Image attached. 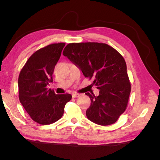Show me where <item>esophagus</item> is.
I'll return each mask as SVG.
<instances>
[{
	"label": "esophagus",
	"instance_id": "obj_1",
	"mask_svg": "<svg viewBox=\"0 0 160 160\" xmlns=\"http://www.w3.org/2000/svg\"><path fill=\"white\" fill-rule=\"evenodd\" d=\"M80 96V94H79V93H73L72 95V97L73 98H78V97H79Z\"/></svg>",
	"mask_w": 160,
	"mask_h": 160
}]
</instances>
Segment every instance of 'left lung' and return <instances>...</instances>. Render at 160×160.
Returning <instances> with one entry per match:
<instances>
[{
	"label": "left lung",
	"mask_w": 160,
	"mask_h": 160,
	"mask_svg": "<svg viewBox=\"0 0 160 160\" xmlns=\"http://www.w3.org/2000/svg\"><path fill=\"white\" fill-rule=\"evenodd\" d=\"M91 79L99 95L86 93L91 99L88 118L96 124L109 125L117 122L127 109L131 83L124 58L114 48L102 42H72L62 52Z\"/></svg>",
	"instance_id": "obj_1"
}]
</instances>
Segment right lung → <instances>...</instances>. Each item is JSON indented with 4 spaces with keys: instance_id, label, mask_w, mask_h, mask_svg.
<instances>
[{
    "instance_id": "obj_1",
    "label": "right lung",
    "mask_w": 160,
    "mask_h": 160,
    "mask_svg": "<svg viewBox=\"0 0 160 160\" xmlns=\"http://www.w3.org/2000/svg\"><path fill=\"white\" fill-rule=\"evenodd\" d=\"M65 42L53 43L37 50L28 58L18 76V98L31 118L41 125L60 119L70 94L57 95L47 88L52 82L55 67Z\"/></svg>"
}]
</instances>
